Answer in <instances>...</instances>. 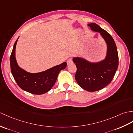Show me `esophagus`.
I'll use <instances>...</instances> for the list:
<instances>
[{"instance_id":"esophagus-1","label":"esophagus","mask_w":133,"mask_h":133,"mask_svg":"<svg viewBox=\"0 0 133 133\" xmlns=\"http://www.w3.org/2000/svg\"><path fill=\"white\" fill-rule=\"evenodd\" d=\"M73 63V61H72V59H71V58H70V59H68L67 61V64H72Z\"/></svg>"}]
</instances>
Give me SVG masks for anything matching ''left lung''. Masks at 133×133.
I'll return each mask as SVG.
<instances>
[{
	"label": "left lung",
	"mask_w": 133,
	"mask_h": 133,
	"mask_svg": "<svg viewBox=\"0 0 133 133\" xmlns=\"http://www.w3.org/2000/svg\"><path fill=\"white\" fill-rule=\"evenodd\" d=\"M88 25L92 30L100 33L106 42V57L96 63L80 57H74L73 62L77 68L75 78L80 87L87 91L95 92L106 87L112 81L118 66V55L115 42L109 33L95 23Z\"/></svg>",
	"instance_id": "left-lung-1"
}]
</instances>
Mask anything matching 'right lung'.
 Masks as SVG:
<instances>
[{
    "label": "right lung",
    "instance_id": "add662e5",
    "mask_svg": "<svg viewBox=\"0 0 133 133\" xmlns=\"http://www.w3.org/2000/svg\"><path fill=\"white\" fill-rule=\"evenodd\" d=\"M18 39L15 42L10 57L11 70L12 75L19 87L28 92L42 95L50 91L55 84L58 74L65 69L67 63H62L45 71L30 73L21 69L15 57V49Z\"/></svg>",
    "mask_w": 133,
    "mask_h": 133
}]
</instances>
